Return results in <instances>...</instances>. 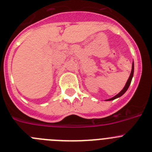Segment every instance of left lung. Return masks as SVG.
Instances as JSON below:
<instances>
[{
  "label": "left lung",
  "instance_id": "1",
  "mask_svg": "<svg viewBox=\"0 0 152 152\" xmlns=\"http://www.w3.org/2000/svg\"><path fill=\"white\" fill-rule=\"evenodd\" d=\"M133 74H134V63H132V71H131V74H130L129 75V77L128 80H127V82H126V85H125L124 88H123V90H122L118 94H116V96H113V97L110 98V99H108V100H107V101H109V100H115V99H116V98L119 97V96H121L122 95L124 94L125 93H126V91L128 90L130 84H131V81H132V77H133Z\"/></svg>",
  "mask_w": 152,
  "mask_h": 152
}]
</instances>
